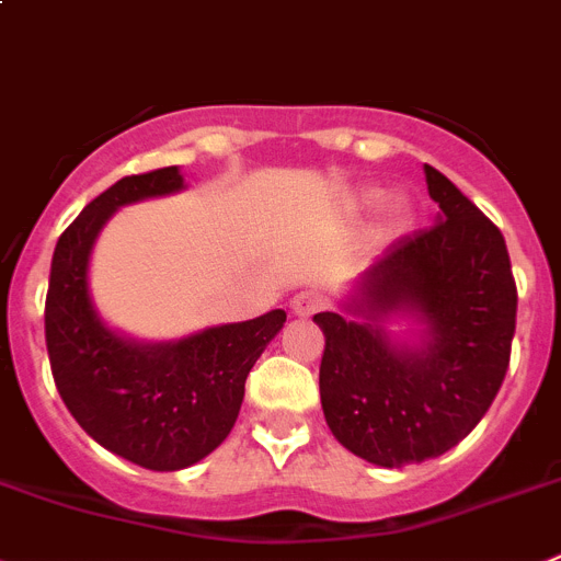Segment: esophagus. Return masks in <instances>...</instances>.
<instances>
[{"mask_svg": "<svg viewBox=\"0 0 561 561\" xmlns=\"http://www.w3.org/2000/svg\"><path fill=\"white\" fill-rule=\"evenodd\" d=\"M291 314L297 317H311L314 311H320L322 306V297L314 295V291H300V295L291 297Z\"/></svg>", "mask_w": 561, "mask_h": 561, "instance_id": "esophagus-1", "label": "esophagus"}]
</instances>
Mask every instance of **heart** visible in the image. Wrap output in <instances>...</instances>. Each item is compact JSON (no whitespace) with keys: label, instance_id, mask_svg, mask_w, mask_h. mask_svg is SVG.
<instances>
[{"label":"heart","instance_id":"obj_1","mask_svg":"<svg viewBox=\"0 0 561 561\" xmlns=\"http://www.w3.org/2000/svg\"><path fill=\"white\" fill-rule=\"evenodd\" d=\"M381 203V188H373V186H364L353 194V205L358 210H367L373 205ZM411 222V203L403 197V194H394L383 203V230L387 233H400V230L409 228Z\"/></svg>","mask_w":561,"mask_h":561}]
</instances>
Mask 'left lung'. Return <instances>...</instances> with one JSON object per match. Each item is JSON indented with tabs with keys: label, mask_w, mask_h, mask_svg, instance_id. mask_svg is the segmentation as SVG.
Returning <instances> with one entry per match:
<instances>
[{
	"label": "left lung",
	"mask_w": 561,
	"mask_h": 561,
	"mask_svg": "<svg viewBox=\"0 0 561 561\" xmlns=\"http://www.w3.org/2000/svg\"><path fill=\"white\" fill-rule=\"evenodd\" d=\"M436 225L403 236L358 280L344 311H322L320 398L351 454L381 467L436 459L459 445L495 400L515 336L517 286L503 233L425 163ZM411 313L420 345L382 322Z\"/></svg>",
	"instance_id": "8db88e82"
}]
</instances>
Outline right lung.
Segmentation results:
<instances>
[{
	"label": "right lung",
	"instance_id": "add662e5",
	"mask_svg": "<svg viewBox=\"0 0 561 561\" xmlns=\"http://www.w3.org/2000/svg\"><path fill=\"white\" fill-rule=\"evenodd\" d=\"M178 167L130 174L60 233L44 328L53 378L71 417L102 448L147 470H183L217 450L239 417L244 381L286 311L144 344L113 333L89 295V259L113 210L180 192Z\"/></svg>",
	"mask_w": 561,
	"mask_h": 561
}]
</instances>
